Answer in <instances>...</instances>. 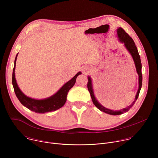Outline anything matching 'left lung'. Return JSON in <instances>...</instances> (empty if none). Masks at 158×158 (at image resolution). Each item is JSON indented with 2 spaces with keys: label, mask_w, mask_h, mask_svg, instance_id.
Segmentation results:
<instances>
[{
  "label": "left lung",
  "mask_w": 158,
  "mask_h": 158,
  "mask_svg": "<svg viewBox=\"0 0 158 158\" xmlns=\"http://www.w3.org/2000/svg\"><path fill=\"white\" fill-rule=\"evenodd\" d=\"M117 34H118V36L119 41L121 42L122 43H124V46L126 47L127 50L129 52L131 55L132 56V59L134 62V64H135V66H136L137 73L139 76V89L138 90V93L136 95V98H135L134 101L129 106L121 109V110H110L109 109H107V108L104 107V106H102L101 104H100L99 102L96 99L94 94L93 88L92 80L89 76H88V82H87V89L90 93V94H91L93 102L94 104L96 106V107H97L100 110H101L104 112H106V113H107V114H109L110 115H114V116L123 114L124 112L128 111L129 110V109L134 104V103L136 102V101L138 99V98L139 96L140 91H141V89L142 87V82H143V76H142V73H141L142 64H141V62L140 56L138 53V49L136 46V45H135V43H134L133 39L121 27H119L117 29Z\"/></svg>",
  "instance_id": "1"
}]
</instances>
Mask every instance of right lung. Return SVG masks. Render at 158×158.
Segmentation results:
<instances>
[{
  "label": "right lung",
  "mask_w": 158,
  "mask_h": 158,
  "mask_svg": "<svg viewBox=\"0 0 158 158\" xmlns=\"http://www.w3.org/2000/svg\"><path fill=\"white\" fill-rule=\"evenodd\" d=\"M17 55L18 54H17L14 61V67L12 73V85L15 94L20 103L31 110L38 112V113H45V112L54 111L62 107L66 102L67 93L75 84L76 78L79 74H81V72L77 73L73 78L66 82L53 96L40 100L32 99L26 96L20 91L15 80V69Z\"/></svg>",
  "instance_id": "add662e5"
}]
</instances>
